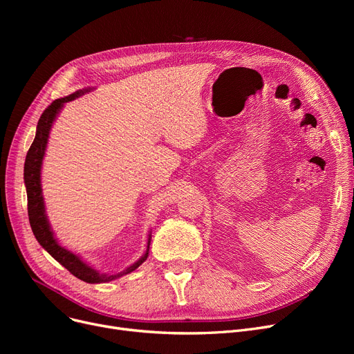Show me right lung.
Instances as JSON below:
<instances>
[{
  "mask_svg": "<svg viewBox=\"0 0 354 354\" xmlns=\"http://www.w3.org/2000/svg\"><path fill=\"white\" fill-rule=\"evenodd\" d=\"M90 91V88H83L76 93H73L70 96L62 97L54 100L40 116L39 124H37V132L34 142L31 143L24 163V183L27 188V201H28V219L30 225L32 230V234L35 239L39 241L40 245L55 259L59 261L64 268H67L74 277L80 278L82 281L90 283V284H99V283H107L116 278L135 271L142 263L146 261L149 254V245H151V235L147 238V248L146 252L139 258L135 264L127 267L126 270L118 272V274H102L97 270L86 264L83 259L73 254L71 251L62 247L57 239L54 238V234L51 231V227L48 224V219L46 215L44 208V199H43V191H41V165L43 158L46 153V147L48 142V135L53 126V122L57 118L59 111L64 106V103L71 102L76 97L84 95V93Z\"/></svg>",
  "mask_w": 354,
  "mask_h": 354,
  "instance_id": "add662e5",
  "label": "right lung"
}]
</instances>
